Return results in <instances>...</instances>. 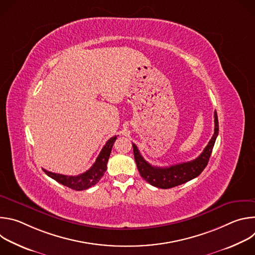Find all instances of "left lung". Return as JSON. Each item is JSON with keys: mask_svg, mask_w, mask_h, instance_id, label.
<instances>
[{"mask_svg": "<svg viewBox=\"0 0 255 255\" xmlns=\"http://www.w3.org/2000/svg\"><path fill=\"white\" fill-rule=\"evenodd\" d=\"M214 118L215 129L211 140L209 141L203 152L196 159L188 162L173 164L166 167L152 166L141 156L137 146L133 143L132 146L134 151V158L140 175L151 186L160 189H170L183 185L200 175V173L208 164L216 138L218 133H219V123H218V116L216 111L214 113Z\"/></svg>", "mask_w": 255, "mask_h": 255, "instance_id": "8db88e82", "label": "left lung"}]
</instances>
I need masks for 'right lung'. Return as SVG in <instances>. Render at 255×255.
Returning a JSON list of instances; mask_svg holds the SVG:
<instances>
[{"label":"right lung","mask_w":255,"mask_h":255,"mask_svg":"<svg viewBox=\"0 0 255 255\" xmlns=\"http://www.w3.org/2000/svg\"><path fill=\"white\" fill-rule=\"evenodd\" d=\"M116 139H117V137L114 136L107 141V143L105 144V146L103 147L100 154L98 155L93 166L84 173L72 176V175H64V174L54 173V172L48 171L46 169H43V170L48 176H50L51 178L56 180L57 183L65 186L71 190H75V191L87 190V189L95 186L104 175V173L107 169V162H108L109 156H110L113 144Z\"/></svg>","instance_id":"1"}]
</instances>
